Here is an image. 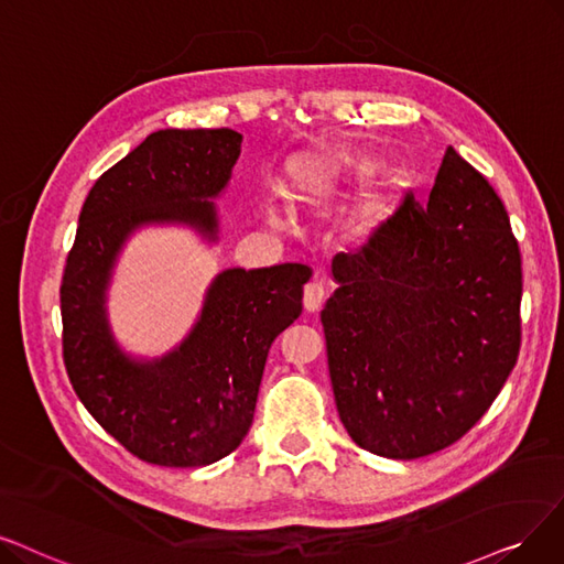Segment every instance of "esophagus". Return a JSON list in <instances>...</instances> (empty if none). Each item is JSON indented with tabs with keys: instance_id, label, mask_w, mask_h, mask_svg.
Wrapping results in <instances>:
<instances>
[{
	"instance_id": "obj_1",
	"label": "esophagus",
	"mask_w": 564,
	"mask_h": 564,
	"mask_svg": "<svg viewBox=\"0 0 564 564\" xmlns=\"http://www.w3.org/2000/svg\"><path fill=\"white\" fill-rule=\"evenodd\" d=\"M324 296H326V291H324L322 282L305 284V289H303V305H305V310L307 312H319L322 305H324Z\"/></svg>"
}]
</instances>
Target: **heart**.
I'll use <instances>...</instances> for the list:
<instances>
[{
	"label": "heart",
	"mask_w": 564,
	"mask_h": 564,
	"mask_svg": "<svg viewBox=\"0 0 564 564\" xmlns=\"http://www.w3.org/2000/svg\"><path fill=\"white\" fill-rule=\"evenodd\" d=\"M381 166V156L366 148L337 145L319 152H312L291 166V194L296 200L312 208L330 204L333 198L343 196L351 187L366 183ZM391 187V177L381 183ZM366 219H377L384 215V198L375 196L364 206ZM268 219L282 224L284 210L278 206L268 208Z\"/></svg>",
	"instance_id": "obj_1"
}]
</instances>
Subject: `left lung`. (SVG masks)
<instances>
[{"label":"left lung","instance_id":"8db88e82","mask_svg":"<svg viewBox=\"0 0 564 564\" xmlns=\"http://www.w3.org/2000/svg\"><path fill=\"white\" fill-rule=\"evenodd\" d=\"M322 310L337 412L366 452L412 460L458 442L521 347V252L488 180L446 148L354 254H335Z\"/></svg>","mask_w":564,"mask_h":564}]
</instances>
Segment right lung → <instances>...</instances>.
Segmentation results:
<instances>
[{
	"label": "right lung",
	"mask_w": 564,
	"mask_h": 564,
	"mask_svg": "<svg viewBox=\"0 0 564 564\" xmlns=\"http://www.w3.org/2000/svg\"><path fill=\"white\" fill-rule=\"evenodd\" d=\"M242 137L234 129H162L89 189L66 259L64 366L85 410L127 452L164 467L229 456L254 419L268 349L299 319L303 263L227 268L210 282L187 337L145 358L118 343L108 286L127 240L148 227H187L219 240L215 198L227 192Z\"/></svg>",
	"instance_id": "right-lung-1"
}]
</instances>
